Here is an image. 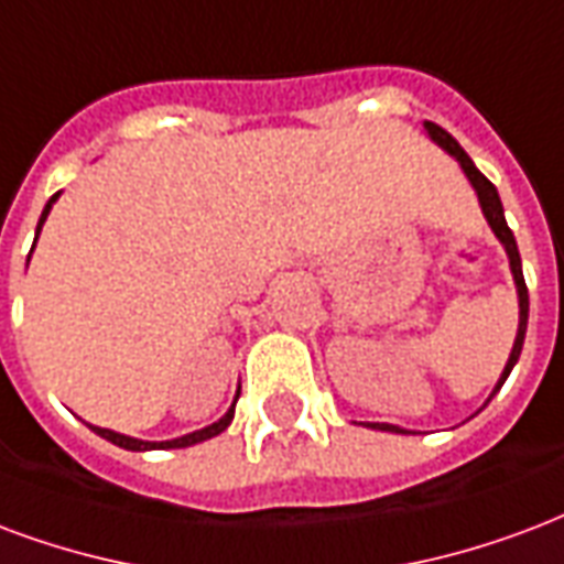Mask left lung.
Listing matches in <instances>:
<instances>
[{"label":"left lung","mask_w":564,"mask_h":564,"mask_svg":"<svg viewBox=\"0 0 564 564\" xmlns=\"http://www.w3.org/2000/svg\"><path fill=\"white\" fill-rule=\"evenodd\" d=\"M424 131L431 133L433 143H440L445 152L452 154V158H457V164H460V170L466 173V178L473 182L475 194H478V203H481V212L484 218H487V224H490V229L496 232V239L502 241L505 253H508V262H511V274H514V283H517V302H520V323H517V337H514V346H511V356H508V365H505L502 377H499V382H496L494 394L502 388V382L508 379V373L514 370L517 358H520V349H523V337H527V323H529V290H527V281H523V265H520V250H517V241H514V232L508 229V224H505V212H502V199H499V191L494 187V182L484 176L481 170L473 164V158L463 152V145L454 140L452 133L445 131V128H440V124L433 122H424ZM490 394V398H494ZM490 403V400H487ZM367 427H373V431H388V433H410L403 431V427H398V424H373V421H367Z\"/></svg>","instance_id":"obj_1"}]
</instances>
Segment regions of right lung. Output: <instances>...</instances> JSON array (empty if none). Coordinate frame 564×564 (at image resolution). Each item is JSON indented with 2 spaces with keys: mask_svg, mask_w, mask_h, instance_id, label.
Instances as JSON below:
<instances>
[{
  "mask_svg": "<svg viewBox=\"0 0 564 564\" xmlns=\"http://www.w3.org/2000/svg\"><path fill=\"white\" fill-rule=\"evenodd\" d=\"M56 199H59V194H53V197L47 199L44 212H41V220H37V229H35V239H37V232H41V227H44V220H47L50 208H53V203H56ZM236 400H239V394H236ZM236 400H232V406H229L224 419H218L215 424H208V427H203V431H194V433H187V436H178V440L143 442V440H133V436H124V433L107 431V427H95V424H89V427L98 433V436H104L107 442H112V445H119V448H128V452H154V448H187V445H197V442H206V440H212V436H218V433L227 431L229 421H232V415H236Z\"/></svg>",
  "mask_w": 564,
  "mask_h": 564,
  "instance_id": "1",
  "label": "right lung"
}]
</instances>
